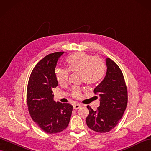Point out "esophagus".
Instances as JSON below:
<instances>
[{
	"label": "esophagus",
	"instance_id": "34e87169",
	"mask_svg": "<svg viewBox=\"0 0 151 151\" xmlns=\"http://www.w3.org/2000/svg\"><path fill=\"white\" fill-rule=\"evenodd\" d=\"M82 105L80 104H76L73 105V109H79L81 107Z\"/></svg>",
	"mask_w": 151,
	"mask_h": 151
}]
</instances>
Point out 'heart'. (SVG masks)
I'll list each match as a JSON object with an SVG mask.
<instances>
[{
  "label": "heart",
  "instance_id": "obj_1",
  "mask_svg": "<svg viewBox=\"0 0 151 151\" xmlns=\"http://www.w3.org/2000/svg\"><path fill=\"white\" fill-rule=\"evenodd\" d=\"M70 72H79L80 80L86 84H94L100 81L104 76L106 65L101 59L84 52H77L69 56L67 60ZM66 69L56 68L55 75L58 82L63 84L67 83L69 72ZM81 90L79 88L72 89L73 97H80Z\"/></svg>",
  "mask_w": 151,
  "mask_h": 151
}]
</instances>
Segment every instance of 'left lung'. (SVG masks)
<instances>
[{"label": "left lung", "mask_w": 151, "mask_h": 151, "mask_svg": "<svg viewBox=\"0 0 151 151\" xmlns=\"http://www.w3.org/2000/svg\"><path fill=\"white\" fill-rule=\"evenodd\" d=\"M107 72L103 81L95 88L100 96V106L89 109L86 122L90 129L100 133H108L118 124L127 104V90L120 68L111 59L106 60Z\"/></svg>", "instance_id": "left-lung-1"}]
</instances>
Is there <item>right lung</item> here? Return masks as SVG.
Wrapping results in <instances>:
<instances>
[{
	"label": "right lung",
	"instance_id": "right-lung-1",
	"mask_svg": "<svg viewBox=\"0 0 151 151\" xmlns=\"http://www.w3.org/2000/svg\"><path fill=\"white\" fill-rule=\"evenodd\" d=\"M64 52L47 55L33 68L27 88V104L32 119L49 134L58 133L67 127L73 106L54 101L52 89L58 86L55 75L57 61Z\"/></svg>",
	"mask_w": 151,
	"mask_h": 151
}]
</instances>
